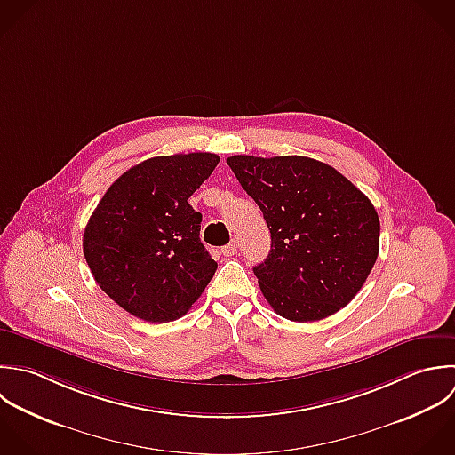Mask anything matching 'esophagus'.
Masks as SVG:
<instances>
[{"label":"esophagus","mask_w":455,"mask_h":455,"mask_svg":"<svg viewBox=\"0 0 455 455\" xmlns=\"http://www.w3.org/2000/svg\"><path fill=\"white\" fill-rule=\"evenodd\" d=\"M221 253H223L225 257H234V255L237 253V243H235V241L228 243L227 246H223V248H221Z\"/></svg>","instance_id":"34e87169"}]
</instances>
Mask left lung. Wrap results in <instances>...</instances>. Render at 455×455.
Masks as SVG:
<instances>
[{
    "label": "left lung",
    "instance_id": "obj_1",
    "mask_svg": "<svg viewBox=\"0 0 455 455\" xmlns=\"http://www.w3.org/2000/svg\"><path fill=\"white\" fill-rule=\"evenodd\" d=\"M227 164L271 232V251L253 273L273 310L312 323L344 308L378 260L381 225L372 202L317 159L232 156Z\"/></svg>",
    "mask_w": 455,
    "mask_h": 455
}]
</instances>
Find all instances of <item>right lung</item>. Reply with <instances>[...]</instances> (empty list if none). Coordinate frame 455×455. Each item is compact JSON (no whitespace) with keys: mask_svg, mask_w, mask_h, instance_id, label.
<instances>
[{"mask_svg":"<svg viewBox=\"0 0 455 455\" xmlns=\"http://www.w3.org/2000/svg\"><path fill=\"white\" fill-rule=\"evenodd\" d=\"M220 157L191 152L150 157L122 173L92 212L83 253L99 287L147 323L182 317L218 264L200 241L202 214L188 198Z\"/></svg>","mask_w":455,"mask_h":455,"instance_id":"obj_1","label":"right lung"}]
</instances>
